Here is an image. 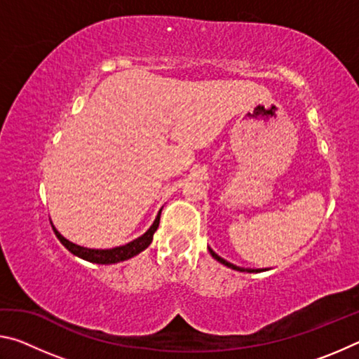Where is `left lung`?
<instances>
[{
	"label": "left lung",
	"instance_id": "8db88e82",
	"mask_svg": "<svg viewBox=\"0 0 359 359\" xmlns=\"http://www.w3.org/2000/svg\"><path fill=\"white\" fill-rule=\"evenodd\" d=\"M210 255L212 257H214L217 261H220L222 264H224V266H228V267H231V269H234V271H247V272H258V269H242V267H238V266H234V264H231V263H228L226 259H223V258H220L218 257V255L214 252V250H210Z\"/></svg>",
	"mask_w": 359,
	"mask_h": 359
}]
</instances>
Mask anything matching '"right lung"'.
<instances>
[{"label": "right lung", "mask_w": 359, "mask_h": 359, "mask_svg": "<svg viewBox=\"0 0 359 359\" xmlns=\"http://www.w3.org/2000/svg\"><path fill=\"white\" fill-rule=\"evenodd\" d=\"M160 215H161V210H160V214L156 215L154 224H151L147 233L142 234L141 238L135 239L126 245L109 248V250H93V248H85L81 245H76V244H72V242H69L68 239H65L63 236L55 229V226H52V228H53V233H55V236L60 239V242H62V244L68 248L72 255H76V257L87 259V261H90V263L114 264V263H118V261H125V259L136 257L137 253H141L142 250H145V248L150 245L151 239H154V233L156 231L158 224H160Z\"/></svg>", "instance_id": "1"}]
</instances>
